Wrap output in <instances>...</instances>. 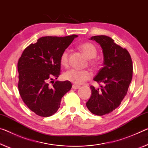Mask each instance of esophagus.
Instances as JSON below:
<instances>
[{
  "mask_svg": "<svg viewBox=\"0 0 148 148\" xmlns=\"http://www.w3.org/2000/svg\"><path fill=\"white\" fill-rule=\"evenodd\" d=\"M72 88H73V89H78V88H80V86L76 85H72Z\"/></svg>",
  "mask_w": 148,
  "mask_h": 148,
  "instance_id": "1",
  "label": "esophagus"
}]
</instances>
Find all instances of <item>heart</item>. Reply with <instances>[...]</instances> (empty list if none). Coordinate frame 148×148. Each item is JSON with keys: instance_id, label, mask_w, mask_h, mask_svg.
Masks as SVG:
<instances>
[{"instance_id": "heart-1", "label": "heart", "mask_w": 148, "mask_h": 148, "mask_svg": "<svg viewBox=\"0 0 148 148\" xmlns=\"http://www.w3.org/2000/svg\"><path fill=\"white\" fill-rule=\"evenodd\" d=\"M79 48L88 58H94L97 56V48L91 43H84V44L80 45ZM60 62L61 64L63 66H67L68 63V51L67 49L63 51L61 53ZM63 77L65 79L75 84V85H81L90 78L91 73L88 70L71 69L64 73Z\"/></svg>"}]
</instances>
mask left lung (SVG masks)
<instances>
[{
    "label": "left lung",
    "mask_w": 148,
    "mask_h": 148,
    "mask_svg": "<svg viewBox=\"0 0 148 148\" xmlns=\"http://www.w3.org/2000/svg\"><path fill=\"white\" fill-rule=\"evenodd\" d=\"M101 45L104 56L102 67L93 80L103 83L101 88L90 86L91 96L86 103L94 114L103 116L119 107L128 92L132 79V61L128 51L106 36H92Z\"/></svg>",
    "instance_id": "left-lung-1"
}]
</instances>
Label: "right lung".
Instances as JSON below:
<instances>
[{
	"mask_svg": "<svg viewBox=\"0 0 148 148\" xmlns=\"http://www.w3.org/2000/svg\"><path fill=\"white\" fill-rule=\"evenodd\" d=\"M77 35L65 37L45 36L24 49L18 62V90L30 110L36 114L48 117L60 107L61 98L69 91V81L49 82L60 75V57Z\"/></svg>",
	"mask_w": 148,
	"mask_h": 148,
	"instance_id": "obj_1",
	"label": "right lung"
}]
</instances>
